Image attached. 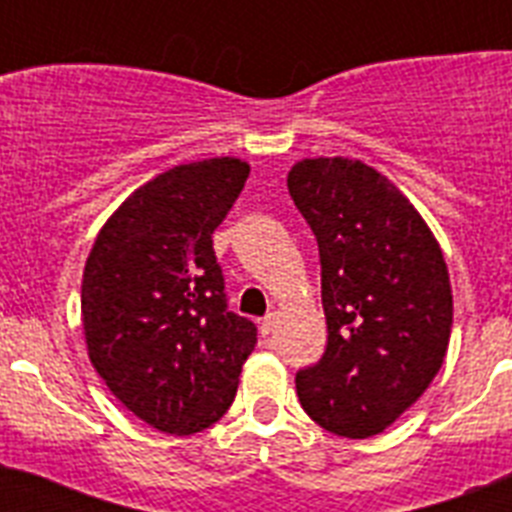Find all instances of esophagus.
<instances>
[{"label": "esophagus", "instance_id": "34e87169", "mask_svg": "<svg viewBox=\"0 0 512 512\" xmlns=\"http://www.w3.org/2000/svg\"><path fill=\"white\" fill-rule=\"evenodd\" d=\"M277 320H279V312H277V310H271L269 315H266V318L261 320V325H259V328H261V336H269L271 330L277 328Z\"/></svg>", "mask_w": 512, "mask_h": 512}]
</instances>
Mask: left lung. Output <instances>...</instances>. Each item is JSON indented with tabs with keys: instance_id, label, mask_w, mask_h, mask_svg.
<instances>
[{
	"instance_id": "8db88e82",
	"label": "left lung",
	"mask_w": 512,
	"mask_h": 512,
	"mask_svg": "<svg viewBox=\"0 0 512 512\" xmlns=\"http://www.w3.org/2000/svg\"><path fill=\"white\" fill-rule=\"evenodd\" d=\"M287 189L320 251L328 346L297 372L302 410L325 431L369 438L428 390L454 323L436 235L395 184L356 158H302Z\"/></svg>"
}]
</instances>
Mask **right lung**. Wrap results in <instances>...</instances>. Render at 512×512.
Returning <instances> with one entry per match:
<instances>
[{
	"instance_id": "obj_1",
	"label": "right lung",
	"mask_w": 512,
	"mask_h": 512,
	"mask_svg": "<svg viewBox=\"0 0 512 512\" xmlns=\"http://www.w3.org/2000/svg\"><path fill=\"white\" fill-rule=\"evenodd\" d=\"M248 171L241 158L220 156L158 174L112 212L89 251V361L156 431L189 436L223 418L256 346V325L228 310L212 251Z\"/></svg>"
}]
</instances>
